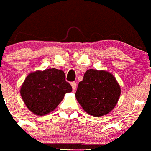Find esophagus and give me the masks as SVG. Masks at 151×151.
Returning <instances> with one entry per match:
<instances>
[{
  "instance_id": "esophagus-1",
  "label": "esophagus",
  "mask_w": 151,
  "mask_h": 151,
  "mask_svg": "<svg viewBox=\"0 0 151 151\" xmlns=\"http://www.w3.org/2000/svg\"><path fill=\"white\" fill-rule=\"evenodd\" d=\"M71 86H72V87H73V91H75V90L76 89V83L72 82L71 83Z\"/></svg>"
}]
</instances>
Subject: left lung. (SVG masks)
Segmentation results:
<instances>
[{
	"label": "left lung",
	"instance_id": "8db88e82",
	"mask_svg": "<svg viewBox=\"0 0 151 151\" xmlns=\"http://www.w3.org/2000/svg\"><path fill=\"white\" fill-rule=\"evenodd\" d=\"M120 94V86L113 75L104 70H88L78 84L76 96L88 114L100 117L114 108Z\"/></svg>",
	"mask_w": 151,
	"mask_h": 151
}]
</instances>
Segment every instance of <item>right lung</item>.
I'll return each instance as SVG.
<instances>
[{
	"mask_svg": "<svg viewBox=\"0 0 151 151\" xmlns=\"http://www.w3.org/2000/svg\"><path fill=\"white\" fill-rule=\"evenodd\" d=\"M65 78L62 70L55 68L30 73L21 88L29 110L37 116H44L56 108L64 94L73 90Z\"/></svg>",
	"mask_w": 151,
	"mask_h": 151,
	"instance_id": "right-lung-1",
	"label": "right lung"
}]
</instances>
